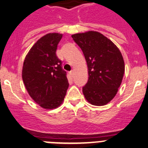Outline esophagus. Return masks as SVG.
Instances as JSON below:
<instances>
[{
	"mask_svg": "<svg viewBox=\"0 0 148 148\" xmlns=\"http://www.w3.org/2000/svg\"><path fill=\"white\" fill-rule=\"evenodd\" d=\"M69 75L71 76V77H73V75H74V71H73V70H72V71H70Z\"/></svg>",
	"mask_w": 148,
	"mask_h": 148,
	"instance_id": "1",
	"label": "esophagus"
}]
</instances>
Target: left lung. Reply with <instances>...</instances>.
Returning <instances> with one entry per match:
<instances>
[{
	"label": "left lung",
	"mask_w": 148,
	"mask_h": 148,
	"mask_svg": "<svg viewBox=\"0 0 148 148\" xmlns=\"http://www.w3.org/2000/svg\"><path fill=\"white\" fill-rule=\"evenodd\" d=\"M82 51L88 68V81L82 92L88 102L95 106L109 103L118 92L125 71L119 49L110 39L97 32L72 35Z\"/></svg>",
	"instance_id": "1"
}]
</instances>
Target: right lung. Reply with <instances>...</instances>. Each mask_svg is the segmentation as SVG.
<instances>
[{
    "label": "right lung",
    "mask_w": 148,
    "mask_h": 148,
    "mask_svg": "<svg viewBox=\"0 0 148 148\" xmlns=\"http://www.w3.org/2000/svg\"><path fill=\"white\" fill-rule=\"evenodd\" d=\"M62 34L49 33L42 36L26 56L23 80L34 101L44 109H55L64 99L68 88L66 71L56 56Z\"/></svg>",
    "instance_id": "obj_1"
}]
</instances>
